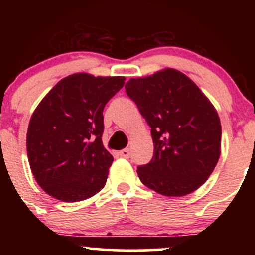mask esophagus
Listing matches in <instances>:
<instances>
[{"instance_id": "1", "label": "esophagus", "mask_w": 255, "mask_h": 255, "mask_svg": "<svg viewBox=\"0 0 255 255\" xmlns=\"http://www.w3.org/2000/svg\"><path fill=\"white\" fill-rule=\"evenodd\" d=\"M119 154H120V157H122V158H129L130 152L128 148H124V150H121L119 152Z\"/></svg>"}]
</instances>
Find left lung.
I'll use <instances>...</instances> for the list:
<instances>
[{"instance_id": "obj_1", "label": "left lung", "mask_w": 255, "mask_h": 255, "mask_svg": "<svg viewBox=\"0 0 255 255\" xmlns=\"http://www.w3.org/2000/svg\"><path fill=\"white\" fill-rule=\"evenodd\" d=\"M125 89L151 127L153 140L151 162L137 166L140 181L166 197L197 191L221 154V121L211 102L172 68L130 79Z\"/></svg>"}]
</instances>
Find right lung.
<instances>
[{
  "label": "right lung",
  "instance_id": "right-lung-1",
  "mask_svg": "<svg viewBox=\"0 0 255 255\" xmlns=\"http://www.w3.org/2000/svg\"><path fill=\"white\" fill-rule=\"evenodd\" d=\"M125 80L75 73L58 81L38 104L26 147L32 174L49 195L75 203L103 189L114 160L102 142L103 110Z\"/></svg>",
  "mask_w": 255,
  "mask_h": 255
}]
</instances>
